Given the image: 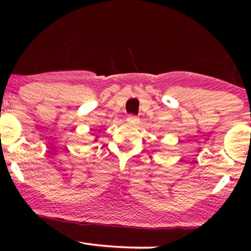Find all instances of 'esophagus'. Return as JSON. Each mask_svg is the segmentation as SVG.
<instances>
[{"instance_id": "34e87169", "label": "esophagus", "mask_w": 251, "mask_h": 251, "mask_svg": "<svg viewBox=\"0 0 251 251\" xmlns=\"http://www.w3.org/2000/svg\"><path fill=\"white\" fill-rule=\"evenodd\" d=\"M127 122L129 124H138V122H139V118L137 116H133V114H129L127 117Z\"/></svg>"}]
</instances>
